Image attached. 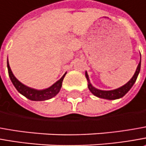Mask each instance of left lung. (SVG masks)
Here are the masks:
<instances>
[{"mask_svg":"<svg viewBox=\"0 0 146 146\" xmlns=\"http://www.w3.org/2000/svg\"><path fill=\"white\" fill-rule=\"evenodd\" d=\"M140 69H141V60H140V63L137 65V70L134 73L133 78H131L125 85H123V86H121L118 89H115V90H98V89L94 87L90 82L88 74L86 72V78L88 81V88L90 91L94 95H95L96 97H98V98H105V99H108V100H114V99L122 98L128 93L129 90L133 87V86L134 85V83L137 78L139 73H140Z\"/></svg>","mask_w":146,"mask_h":146,"instance_id":"1","label":"left lung"}]
</instances>
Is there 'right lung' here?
Wrapping results in <instances>:
<instances>
[{"mask_svg":"<svg viewBox=\"0 0 146 146\" xmlns=\"http://www.w3.org/2000/svg\"><path fill=\"white\" fill-rule=\"evenodd\" d=\"M7 68L10 80L13 84L14 87L17 89V90L21 94H23V96H25L26 98H27L30 100H32V101H43V100H48V99L55 97L60 90L61 86H62V82H63L64 78L66 74V73H64L63 77L60 80H58L56 82L54 83L52 86L47 89H44V90H35V89L31 88V87L25 86L24 84L20 82L18 79L14 77V75L11 71V68L9 67L8 60Z\"/></svg>","mask_w":146,"mask_h":146,"instance_id":"obj_1","label":"right lung"}]
</instances>
